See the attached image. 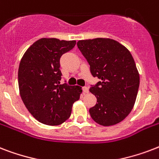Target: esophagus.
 <instances>
[{
    "label": "esophagus",
    "instance_id": "34e87169",
    "mask_svg": "<svg viewBox=\"0 0 159 159\" xmlns=\"http://www.w3.org/2000/svg\"><path fill=\"white\" fill-rule=\"evenodd\" d=\"M82 91H83V94H87L89 92V88L87 87H82Z\"/></svg>",
    "mask_w": 159,
    "mask_h": 159
}]
</instances>
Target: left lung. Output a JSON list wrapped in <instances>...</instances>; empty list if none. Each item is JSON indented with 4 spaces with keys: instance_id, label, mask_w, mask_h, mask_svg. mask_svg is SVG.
<instances>
[{
    "instance_id": "1",
    "label": "left lung",
    "mask_w": 159,
    "mask_h": 159,
    "mask_svg": "<svg viewBox=\"0 0 159 159\" xmlns=\"http://www.w3.org/2000/svg\"><path fill=\"white\" fill-rule=\"evenodd\" d=\"M77 47L101 82L90 88L97 104L90 108L92 120L103 126L120 123L132 111L139 86L133 56L118 41L109 38L79 40Z\"/></svg>"
}]
</instances>
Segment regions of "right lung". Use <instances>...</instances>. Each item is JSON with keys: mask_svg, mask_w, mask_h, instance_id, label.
<instances>
[{"mask_svg": "<svg viewBox=\"0 0 159 159\" xmlns=\"http://www.w3.org/2000/svg\"><path fill=\"white\" fill-rule=\"evenodd\" d=\"M76 40L42 38L24 53L18 70L20 95L29 112L40 123L58 125L69 118L82 88L60 84V57Z\"/></svg>", "mask_w": 159, "mask_h": 159, "instance_id": "right-lung-1", "label": "right lung"}]
</instances>
